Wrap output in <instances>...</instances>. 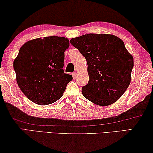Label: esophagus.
Segmentation results:
<instances>
[{
    "instance_id": "esophagus-1",
    "label": "esophagus",
    "mask_w": 153,
    "mask_h": 153,
    "mask_svg": "<svg viewBox=\"0 0 153 153\" xmlns=\"http://www.w3.org/2000/svg\"><path fill=\"white\" fill-rule=\"evenodd\" d=\"M72 75L73 79H76V76H77V73H76V72L72 73Z\"/></svg>"
}]
</instances>
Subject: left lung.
I'll return each mask as SVG.
<instances>
[{"instance_id":"left-lung-1","label":"left lung","mask_w":153,"mask_h":153,"mask_svg":"<svg viewBox=\"0 0 153 153\" xmlns=\"http://www.w3.org/2000/svg\"><path fill=\"white\" fill-rule=\"evenodd\" d=\"M84 56L89 81L82 94L100 106H108L123 95L131 81L132 56L122 39L113 35L90 33L70 39Z\"/></svg>"}]
</instances>
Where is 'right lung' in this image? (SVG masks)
Wrapping results in <instances>:
<instances>
[{
    "mask_svg": "<svg viewBox=\"0 0 153 153\" xmlns=\"http://www.w3.org/2000/svg\"><path fill=\"white\" fill-rule=\"evenodd\" d=\"M69 46L65 37L49 36L28 41L21 47L14 70L19 87L30 101L47 105L63 95L72 80L62 69Z\"/></svg>",
    "mask_w": 153,
    "mask_h": 153,
    "instance_id": "right-lung-1",
    "label": "right lung"
}]
</instances>
